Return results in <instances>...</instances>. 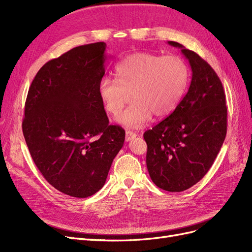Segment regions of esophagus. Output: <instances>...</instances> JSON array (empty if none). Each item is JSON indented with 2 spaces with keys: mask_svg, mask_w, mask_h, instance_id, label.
<instances>
[{
  "mask_svg": "<svg viewBox=\"0 0 252 252\" xmlns=\"http://www.w3.org/2000/svg\"><path fill=\"white\" fill-rule=\"evenodd\" d=\"M136 136V133L133 132V131H130V130H126V135H125V139L126 141H131L132 139H134Z\"/></svg>",
  "mask_w": 252,
  "mask_h": 252,
  "instance_id": "obj_1",
  "label": "esophagus"
}]
</instances>
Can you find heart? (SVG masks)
Listing matches in <instances>:
<instances>
[{
    "label": "heart",
    "instance_id": "heart-1",
    "mask_svg": "<svg viewBox=\"0 0 252 252\" xmlns=\"http://www.w3.org/2000/svg\"><path fill=\"white\" fill-rule=\"evenodd\" d=\"M116 79L103 78L98 95L105 109L117 116L120 124L141 128L151 120L172 113L184 97L189 83V69L178 56H157L140 52L128 56L114 68Z\"/></svg>",
    "mask_w": 252,
    "mask_h": 252
}]
</instances>
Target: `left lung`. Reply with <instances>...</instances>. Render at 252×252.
<instances>
[{
    "label": "left lung",
    "mask_w": 252,
    "mask_h": 252,
    "mask_svg": "<svg viewBox=\"0 0 252 252\" xmlns=\"http://www.w3.org/2000/svg\"><path fill=\"white\" fill-rule=\"evenodd\" d=\"M191 66L186 95L170 116L145 131L146 164L155 184L180 192L203 179L219 154L227 132L225 91L212 67L177 42Z\"/></svg>",
    "instance_id": "left-lung-1"
}]
</instances>
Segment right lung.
I'll use <instances>...</instances> for the list:
<instances>
[{
	"label": "right lung",
	"mask_w": 252,
	"mask_h": 252,
	"mask_svg": "<svg viewBox=\"0 0 252 252\" xmlns=\"http://www.w3.org/2000/svg\"><path fill=\"white\" fill-rule=\"evenodd\" d=\"M106 44L74 47L37 71L29 87L22 129L30 155L51 186L74 197L100 190L125 130L109 125L98 95Z\"/></svg>",
	"instance_id": "obj_1"
}]
</instances>
